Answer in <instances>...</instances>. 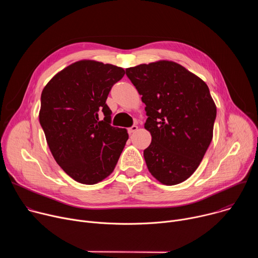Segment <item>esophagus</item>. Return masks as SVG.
I'll return each instance as SVG.
<instances>
[{"instance_id":"esophagus-1","label":"esophagus","mask_w":258,"mask_h":258,"mask_svg":"<svg viewBox=\"0 0 258 258\" xmlns=\"http://www.w3.org/2000/svg\"><path fill=\"white\" fill-rule=\"evenodd\" d=\"M138 131V125H136V124H134L133 126H131V127H128L127 128V132H128V134L130 135H132V134H134L135 132H137Z\"/></svg>"}]
</instances>
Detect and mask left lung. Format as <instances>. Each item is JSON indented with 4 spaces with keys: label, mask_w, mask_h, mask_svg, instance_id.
<instances>
[{
    "label": "left lung",
    "mask_w": 258,
    "mask_h": 258,
    "mask_svg": "<svg viewBox=\"0 0 258 258\" xmlns=\"http://www.w3.org/2000/svg\"><path fill=\"white\" fill-rule=\"evenodd\" d=\"M142 95L145 128L152 142L144 150L151 174L177 185L198 168L213 136L216 106L207 85L185 67L167 60L125 69Z\"/></svg>",
    "instance_id": "left-lung-1"
}]
</instances>
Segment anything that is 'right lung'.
Instances as JSON below:
<instances>
[{"mask_svg":"<svg viewBox=\"0 0 258 258\" xmlns=\"http://www.w3.org/2000/svg\"><path fill=\"white\" fill-rule=\"evenodd\" d=\"M124 73L112 64L81 60L58 72L42 92L39 117L50 151L81 183L94 185L111 174L128 139L125 128L110 124L106 104Z\"/></svg>","mask_w":258,"mask_h":258,"instance_id":"right-lung-1","label":"right lung"}]
</instances>
